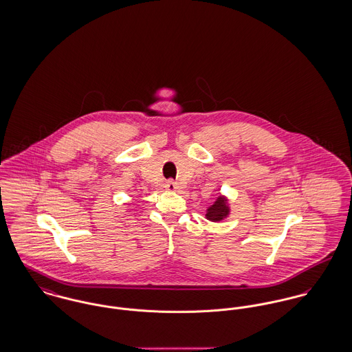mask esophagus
Masks as SVG:
<instances>
[{"instance_id": "esophagus-1", "label": "esophagus", "mask_w": 352, "mask_h": 352, "mask_svg": "<svg viewBox=\"0 0 352 352\" xmlns=\"http://www.w3.org/2000/svg\"><path fill=\"white\" fill-rule=\"evenodd\" d=\"M164 188L170 190V191H175V190L178 189V184L175 181H173V179H167L166 184H164Z\"/></svg>"}]
</instances>
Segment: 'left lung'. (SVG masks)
<instances>
[{
    "label": "left lung",
    "mask_w": 352,
    "mask_h": 352,
    "mask_svg": "<svg viewBox=\"0 0 352 352\" xmlns=\"http://www.w3.org/2000/svg\"><path fill=\"white\" fill-rule=\"evenodd\" d=\"M228 213H229V209L226 206V201L222 197H219L214 202V205H212L208 209L206 217L210 221H221V219H223L225 217L228 216Z\"/></svg>",
    "instance_id": "obj_1"
}]
</instances>
